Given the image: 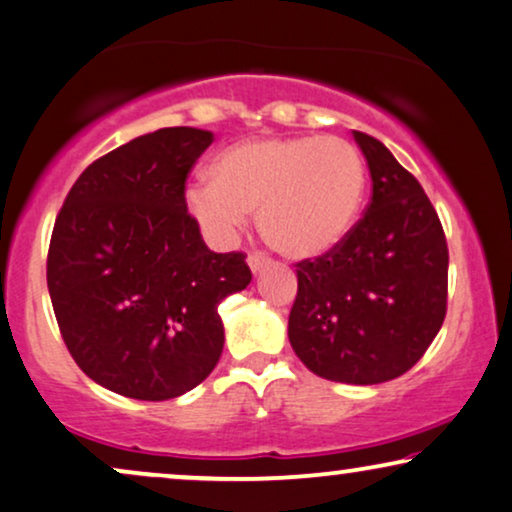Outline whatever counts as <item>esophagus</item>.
I'll return each mask as SVG.
<instances>
[{
  "label": "esophagus",
  "mask_w": 512,
  "mask_h": 512,
  "mask_svg": "<svg viewBox=\"0 0 512 512\" xmlns=\"http://www.w3.org/2000/svg\"><path fill=\"white\" fill-rule=\"evenodd\" d=\"M247 263H249V268H251V272H261L265 265H270V258L265 256V254H261V251H251L249 254V258H247Z\"/></svg>",
  "instance_id": "1"
}]
</instances>
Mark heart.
<instances>
[{
	"mask_svg": "<svg viewBox=\"0 0 512 512\" xmlns=\"http://www.w3.org/2000/svg\"><path fill=\"white\" fill-rule=\"evenodd\" d=\"M209 178L183 195L204 235L228 247L256 211L263 240L291 261L336 249L353 230L367 188L360 150L336 136L249 138L225 148Z\"/></svg>",
	"mask_w": 512,
	"mask_h": 512,
	"instance_id": "obj_1",
	"label": "heart"
}]
</instances>
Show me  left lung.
<instances>
[{
  "mask_svg": "<svg viewBox=\"0 0 512 512\" xmlns=\"http://www.w3.org/2000/svg\"><path fill=\"white\" fill-rule=\"evenodd\" d=\"M353 138L371 202L336 249L298 263L289 343L313 374L374 386L414 367L440 331L449 251L421 183L381 141L362 131Z\"/></svg>",
  "mask_w": 512,
  "mask_h": 512,
  "instance_id": "1",
  "label": "left lung"
}]
</instances>
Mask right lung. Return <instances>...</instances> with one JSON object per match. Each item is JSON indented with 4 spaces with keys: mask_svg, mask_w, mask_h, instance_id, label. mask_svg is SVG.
<instances>
[{
    "mask_svg": "<svg viewBox=\"0 0 512 512\" xmlns=\"http://www.w3.org/2000/svg\"><path fill=\"white\" fill-rule=\"evenodd\" d=\"M214 134L167 126L82 171L56 218L49 296L72 360L98 386L162 402L223 353L218 303L247 289L244 254H214L185 209V178Z\"/></svg>",
    "mask_w": 512,
    "mask_h": 512,
    "instance_id": "add662e5",
    "label": "right lung"
}]
</instances>
